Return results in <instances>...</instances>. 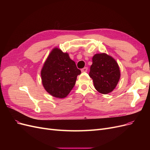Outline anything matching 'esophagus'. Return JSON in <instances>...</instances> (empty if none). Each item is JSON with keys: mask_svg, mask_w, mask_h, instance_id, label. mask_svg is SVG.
Listing matches in <instances>:
<instances>
[{"mask_svg": "<svg viewBox=\"0 0 150 150\" xmlns=\"http://www.w3.org/2000/svg\"><path fill=\"white\" fill-rule=\"evenodd\" d=\"M87 71H88L87 67H84L82 69H81V72H87Z\"/></svg>", "mask_w": 150, "mask_h": 150, "instance_id": "esophagus-1", "label": "esophagus"}]
</instances>
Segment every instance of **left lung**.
Returning <instances> with one entry per match:
<instances>
[{"instance_id": "8db88e82", "label": "left lung", "mask_w": 150, "mask_h": 150, "mask_svg": "<svg viewBox=\"0 0 150 150\" xmlns=\"http://www.w3.org/2000/svg\"><path fill=\"white\" fill-rule=\"evenodd\" d=\"M89 76L99 93L106 94L112 92L118 83L121 72L117 62L106 53L96 54L93 57Z\"/></svg>"}]
</instances>
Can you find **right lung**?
Here are the masks:
<instances>
[{"label":"right lung","mask_w":150,"mask_h":150,"mask_svg":"<svg viewBox=\"0 0 150 150\" xmlns=\"http://www.w3.org/2000/svg\"><path fill=\"white\" fill-rule=\"evenodd\" d=\"M80 74L81 71L69 54L58 47L52 49L40 71L45 90L57 98H64L69 94Z\"/></svg>","instance_id":"obj_1"}]
</instances>
